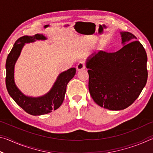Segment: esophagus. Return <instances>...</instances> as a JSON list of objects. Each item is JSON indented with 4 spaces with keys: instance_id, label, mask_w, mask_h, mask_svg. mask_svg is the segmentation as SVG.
Returning <instances> with one entry per match:
<instances>
[{
    "instance_id": "1",
    "label": "esophagus",
    "mask_w": 153,
    "mask_h": 153,
    "mask_svg": "<svg viewBox=\"0 0 153 153\" xmlns=\"http://www.w3.org/2000/svg\"><path fill=\"white\" fill-rule=\"evenodd\" d=\"M85 67H86V63L84 61H80L76 66L77 70H82V69H85Z\"/></svg>"
}]
</instances>
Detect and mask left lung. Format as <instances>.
<instances>
[{"label":"left lung","mask_w":153,"mask_h":153,"mask_svg":"<svg viewBox=\"0 0 153 153\" xmlns=\"http://www.w3.org/2000/svg\"><path fill=\"white\" fill-rule=\"evenodd\" d=\"M123 46L114 53L100 51L88 58V88L94 101L112 111L130 106L148 77L146 51L135 36L120 32Z\"/></svg>","instance_id":"left-lung-1"}]
</instances>
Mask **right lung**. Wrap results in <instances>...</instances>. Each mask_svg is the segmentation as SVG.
Wrapping results in <instances>:
<instances>
[{
  "label": "right lung",
  "instance_id": "right-lung-1",
  "mask_svg": "<svg viewBox=\"0 0 153 153\" xmlns=\"http://www.w3.org/2000/svg\"><path fill=\"white\" fill-rule=\"evenodd\" d=\"M42 34L24 36L19 38L14 44L6 61V86L9 95L15 102L25 112L32 115H42L52 112L63 103L66 92L67 85L74 77L75 67L67 69L59 75L53 88L47 94L40 97H30L24 95L18 89L14 81V67L20 55L25 43L34 42L36 40H46Z\"/></svg>",
  "mask_w": 153,
  "mask_h": 153
}]
</instances>
